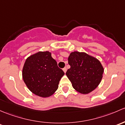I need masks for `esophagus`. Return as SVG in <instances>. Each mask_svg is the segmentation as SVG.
Segmentation results:
<instances>
[{"label": "esophagus", "mask_w": 125, "mask_h": 125, "mask_svg": "<svg viewBox=\"0 0 125 125\" xmlns=\"http://www.w3.org/2000/svg\"><path fill=\"white\" fill-rule=\"evenodd\" d=\"M62 70H63V71H64V73H65V72H67V68H66V67H64V68H63V69H62Z\"/></svg>", "instance_id": "esophagus-1"}]
</instances>
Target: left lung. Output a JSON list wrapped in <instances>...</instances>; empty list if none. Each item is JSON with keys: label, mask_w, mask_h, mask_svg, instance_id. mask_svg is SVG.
Here are the masks:
<instances>
[{"label": "left lung", "mask_w": 125, "mask_h": 125, "mask_svg": "<svg viewBox=\"0 0 125 125\" xmlns=\"http://www.w3.org/2000/svg\"><path fill=\"white\" fill-rule=\"evenodd\" d=\"M70 68L66 75L73 88L82 94H88L101 82L104 68L99 60L83 52H74L68 58Z\"/></svg>", "instance_id": "1"}]
</instances>
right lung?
I'll list each match as a JSON object with an SVG mask.
<instances>
[{"label":"right lung","mask_w":125,"mask_h":125,"mask_svg":"<svg viewBox=\"0 0 125 125\" xmlns=\"http://www.w3.org/2000/svg\"><path fill=\"white\" fill-rule=\"evenodd\" d=\"M64 74L48 51L39 52L28 57L22 72L23 79L29 90L42 97L53 94Z\"/></svg>","instance_id":"1"}]
</instances>
